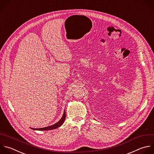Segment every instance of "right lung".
<instances>
[{
  "label": "right lung",
  "mask_w": 154,
  "mask_h": 154,
  "mask_svg": "<svg viewBox=\"0 0 154 154\" xmlns=\"http://www.w3.org/2000/svg\"><path fill=\"white\" fill-rule=\"evenodd\" d=\"M65 119H66V112H65V111L64 113H63V115L62 117L61 118V119L57 123H55L54 125L48 126V127H45V128H36V129L31 128V129H34V130H38V131H48V130L55 129L60 127L63 123V122L65 120Z\"/></svg>",
  "instance_id": "add662e5"
}]
</instances>
